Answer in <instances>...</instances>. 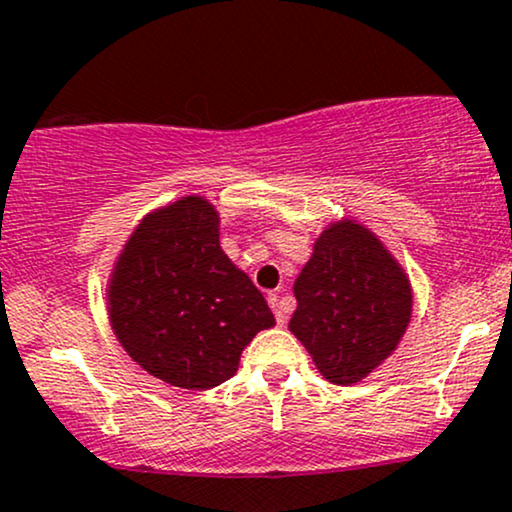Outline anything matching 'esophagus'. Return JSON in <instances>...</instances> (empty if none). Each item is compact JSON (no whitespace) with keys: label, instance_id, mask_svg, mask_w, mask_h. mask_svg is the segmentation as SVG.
<instances>
[{"label":"esophagus","instance_id":"esophagus-1","mask_svg":"<svg viewBox=\"0 0 512 512\" xmlns=\"http://www.w3.org/2000/svg\"><path fill=\"white\" fill-rule=\"evenodd\" d=\"M268 304H270V309H273L275 321H278V326H285V323H287V314H285V311H282V304H280L278 294H268Z\"/></svg>","mask_w":512,"mask_h":512}]
</instances>
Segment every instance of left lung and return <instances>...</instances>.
I'll list each match as a JSON object with an SVG mask.
<instances>
[{
  "label": "left lung",
  "mask_w": 512,
  "mask_h": 512,
  "mask_svg": "<svg viewBox=\"0 0 512 512\" xmlns=\"http://www.w3.org/2000/svg\"><path fill=\"white\" fill-rule=\"evenodd\" d=\"M290 330L335 386H352L381 366L412 318V285L374 232L342 218L318 234L294 282Z\"/></svg>",
  "instance_id": "left-lung-1"
}]
</instances>
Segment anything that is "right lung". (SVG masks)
<instances>
[{
	"mask_svg": "<svg viewBox=\"0 0 512 512\" xmlns=\"http://www.w3.org/2000/svg\"><path fill=\"white\" fill-rule=\"evenodd\" d=\"M110 326L150 376L208 390L239 369L244 347L275 326L273 311L220 246V215L182 196L138 222L107 282Z\"/></svg>",
	"mask_w": 512,
	"mask_h": 512,
	"instance_id": "right-lung-1",
	"label": "right lung"
}]
</instances>
